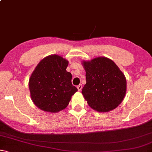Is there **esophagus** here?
<instances>
[{"label":"esophagus","instance_id":"1","mask_svg":"<svg viewBox=\"0 0 152 152\" xmlns=\"http://www.w3.org/2000/svg\"><path fill=\"white\" fill-rule=\"evenodd\" d=\"M82 88H83V87H82V85H81V84L78 85V86H77V89H78V91L81 90H82Z\"/></svg>","mask_w":152,"mask_h":152}]
</instances>
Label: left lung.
I'll list each match as a JSON object with an SVG mask.
<instances>
[{"instance_id": "8db88e82", "label": "left lung", "mask_w": 152, "mask_h": 152, "mask_svg": "<svg viewBox=\"0 0 152 152\" xmlns=\"http://www.w3.org/2000/svg\"><path fill=\"white\" fill-rule=\"evenodd\" d=\"M82 64L86 72L82 94L89 106L99 113L116 108L126 93V80L122 71L106 57L83 60Z\"/></svg>"}]
</instances>
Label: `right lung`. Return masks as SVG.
<instances>
[{
    "mask_svg": "<svg viewBox=\"0 0 152 152\" xmlns=\"http://www.w3.org/2000/svg\"><path fill=\"white\" fill-rule=\"evenodd\" d=\"M69 61L59 55L43 58L30 76V97L42 110L58 113L66 108L78 89L72 83V76L66 69Z\"/></svg>",
    "mask_w": 152,
    "mask_h": 152,
    "instance_id": "1",
    "label": "right lung"
}]
</instances>
